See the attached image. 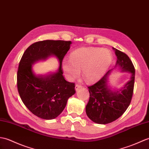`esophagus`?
I'll return each mask as SVG.
<instances>
[{"label":"esophagus","instance_id":"1","mask_svg":"<svg viewBox=\"0 0 149 149\" xmlns=\"http://www.w3.org/2000/svg\"><path fill=\"white\" fill-rule=\"evenodd\" d=\"M82 87V85L81 84H77L75 85V89L76 91H78L79 88H81Z\"/></svg>","mask_w":149,"mask_h":149}]
</instances>
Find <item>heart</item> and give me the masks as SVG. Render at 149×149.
<instances>
[{
    "label": "heart",
    "instance_id": "obj_1",
    "mask_svg": "<svg viewBox=\"0 0 149 149\" xmlns=\"http://www.w3.org/2000/svg\"><path fill=\"white\" fill-rule=\"evenodd\" d=\"M113 55L108 49L84 47L77 49L70 55V59L62 61V68L70 79L77 78L82 70V77L88 83L100 79L111 64Z\"/></svg>",
    "mask_w": 149,
    "mask_h": 149
}]
</instances>
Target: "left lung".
I'll use <instances>...</instances> for the list:
<instances>
[{"instance_id": "obj_1", "label": "left lung", "mask_w": 149, "mask_h": 149, "mask_svg": "<svg viewBox=\"0 0 149 149\" xmlns=\"http://www.w3.org/2000/svg\"><path fill=\"white\" fill-rule=\"evenodd\" d=\"M117 56L116 65L122 71L131 72V79L120 91L114 92L107 85L109 70L100 80L88 86L90 97L85 111L88 117L97 124H107L117 120L127 110L133 97L135 69L130 57L118 49L114 48Z\"/></svg>"}]
</instances>
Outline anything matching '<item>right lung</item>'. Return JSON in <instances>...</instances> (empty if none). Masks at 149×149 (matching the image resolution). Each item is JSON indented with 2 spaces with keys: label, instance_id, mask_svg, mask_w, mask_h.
Returning <instances> with one entry per match:
<instances>
[{
  "label": "right lung",
  "instance_id": "1",
  "mask_svg": "<svg viewBox=\"0 0 149 149\" xmlns=\"http://www.w3.org/2000/svg\"><path fill=\"white\" fill-rule=\"evenodd\" d=\"M70 41L45 40L36 42L27 48L19 61L17 87L22 101L32 113L42 119L58 117L65 108L69 97L75 93L74 83L63 77L62 63L70 48ZM54 54L60 67L55 74L46 77L33 74L31 64L38 60Z\"/></svg>",
  "mask_w": 149,
  "mask_h": 149
}]
</instances>
